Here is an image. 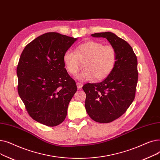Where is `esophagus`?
I'll use <instances>...</instances> for the list:
<instances>
[{
    "instance_id": "esophagus-1",
    "label": "esophagus",
    "mask_w": 160,
    "mask_h": 160,
    "mask_svg": "<svg viewBox=\"0 0 160 160\" xmlns=\"http://www.w3.org/2000/svg\"><path fill=\"white\" fill-rule=\"evenodd\" d=\"M77 88H78V89H80L82 88V83H79V82H77Z\"/></svg>"
}]
</instances>
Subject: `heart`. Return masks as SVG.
<instances>
[{
	"label": "heart",
	"instance_id": "obj_1",
	"mask_svg": "<svg viewBox=\"0 0 160 160\" xmlns=\"http://www.w3.org/2000/svg\"><path fill=\"white\" fill-rule=\"evenodd\" d=\"M63 61L67 71L71 74H77L85 62V69L77 75V79L86 82L94 79L100 80L110 74L116 63L117 53L110 45L100 42L89 41L79 45L76 52L67 50L63 56Z\"/></svg>",
	"mask_w": 160,
	"mask_h": 160
}]
</instances>
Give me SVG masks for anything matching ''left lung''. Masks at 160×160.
<instances>
[{
  "label": "left lung",
  "mask_w": 160,
  "mask_h": 160,
  "mask_svg": "<svg viewBox=\"0 0 160 160\" xmlns=\"http://www.w3.org/2000/svg\"><path fill=\"white\" fill-rule=\"evenodd\" d=\"M91 36L106 38L117 53L112 72L102 82L88 83L82 88L89 116L97 122L108 123L124 114L133 101L138 80V60L132 47L115 33L106 32Z\"/></svg>",
  "instance_id": "left-lung-1"
}]
</instances>
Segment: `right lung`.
I'll return each mask as SVG.
<instances>
[{"label":"right lung","mask_w":160,"mask_h":160,"mask_svg":"<svg viewBox=\"0 0 160 160\" xmlns=\"http://www.w3.org/2000/svg\"><path fill=\"white\" fill-rule=\"evenodd\" d=\"M77 40L57 32L41 35L24 47L17 68L18 93L32 118L48 127L65 119L77 92L63 56Z\"/></svg>","instance_id":"1"}]
</instances>
